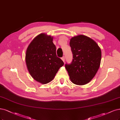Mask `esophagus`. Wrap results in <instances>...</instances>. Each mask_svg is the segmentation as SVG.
Returning a JSON list of instances; mask_svg holds the SVG:
<instances>
[{"label":"esophagus","instance_id":"obj_1","mask_svg":"<svg viewBox=\"0 0 120 120\" xmlns=\"http://www.w3.org/2000/svg\"><path fill=\"white\" fill-rule=\"evenodd\" d=\"M61 59V60H63V61L64 62V60H65V57H64V56L62 57Z\"/></svg>","mask_w":120,"mask_h":120}]
</instances>
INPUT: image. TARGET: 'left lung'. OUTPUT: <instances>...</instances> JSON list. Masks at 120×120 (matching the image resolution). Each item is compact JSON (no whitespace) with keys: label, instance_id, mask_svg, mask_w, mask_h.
I'll list each match as a JSON object with an SVG mask.
<instances>
[{"label":"left lung","instance_id":"obj_1","mask_svg":"<svg viewBox=\"0 0 120 120\" xmlns=\"http://www.w3.org/2000/svg\"><path fill=\"white\" fill-rule=\"evenodd\" d=\"M69 45L73 59L71 64L66 63L65 67L70 79L77 85L88 83L99 68L101 49L94 40L84 35L73 37Z\"/></svg>","mask_w":120,"mask_h":120}]
</instances>
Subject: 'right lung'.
Masks as SVG:
<instances>
[{"label": "right lung", "instance_id": "add662e5", "mask_svg": "<svg viewBox=\"0 0 120 120\" xmlns=\"http://www.w3.org/2000/svg\"><path fill=\"white\" fill-rule=\"evenodd\" d=\"M26 63L35 80L46 84L51 81L64 63L56 54L52 38L45 34L37 36L27 49Z\"/></svg>", "mask_w": 120, "mask_h": 120}]
</instances>
